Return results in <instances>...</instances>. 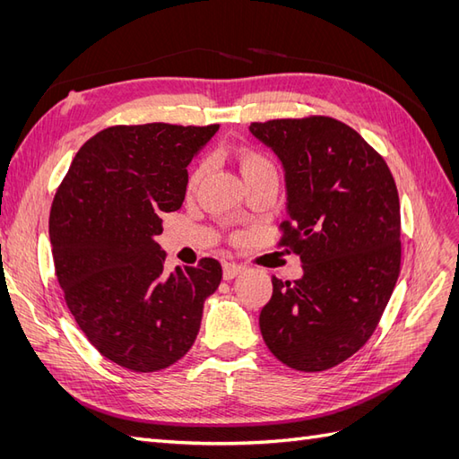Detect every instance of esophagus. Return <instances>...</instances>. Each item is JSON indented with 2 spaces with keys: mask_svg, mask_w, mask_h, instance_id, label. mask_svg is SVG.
<instances>
[{
  "mask_svg": "<svg viewBox=\"0 0 459 459\" xmlns=\"http://www.w3.org/2000/svg\"><path fill=\"white\" fill-rule=\"evenodd\" d=\"M221 270H224V280H233V277L239 275L245 268L241 266V264H238V262H224V266H221Z\"/></svg>",
  "mask_w": 459,
  "mask_h": 459,
  "instance_id": "obj_1",
  "label": "esophagus"
}]
</instances>
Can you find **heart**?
<instances>
[{"instance_id": "1", "label": "heart", "mask_w": 459, "mask_h": 459, "mask_svg": "<svg viewBox=\"0 0 459 459\" xmlns=\"http://www.w3.org/2000/svg\"><path fill=\"white\" fill-rule=\"evenodd\" d=\"M238 162L243 178H253V176H260V174H275V166L273 162L264 155V152L256 151V149H248L243 147L238 151ZM206 174V162H201L195 170L191 172L189 176V186L195 187L201 179Z\"/></svg>"}]
</instances>
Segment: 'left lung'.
<instances>
[{
    "label": "left lung",
    "instance_id": "8db88e82",
    "mask_svg": "<svg viewBox=\"0 0 459 459\" xmlns=\"http://www.w3.org/2000/svg\"><path fill=\"white\" fill-rule=\"evenodd\" d=\"M281 160V245L302 277H272L258 324L270 352L299 371H324L358 352L377 327L400 272V203L377 151L329 117L253 122Z\"/></svg>",
    "mask_w": 459,
    "mask_h": 459
}]
</instances>
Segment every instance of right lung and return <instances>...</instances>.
I'll list each match as a JSON object with an SVG mask.
<instances>
[{
  "mask_svg": "<svg viewBox=\"0 0 459 459\" xmlns=\"http://www.w3.org/2000/svg\"><path fill=\"white\" fill-rule=\"evenodd\" d=\"M218 124L110 126L80 147L51 204L49 239L66 307L88 341L122 368L149 373L195 342L221 266L164 272L162 212L184 203L187 164Z\"/></svg>",
  "mask_w": 459,
  "mask_h": 459,
  "instance_id": "right-lung-1",
  "label": "right lung"
}]
</instances>
